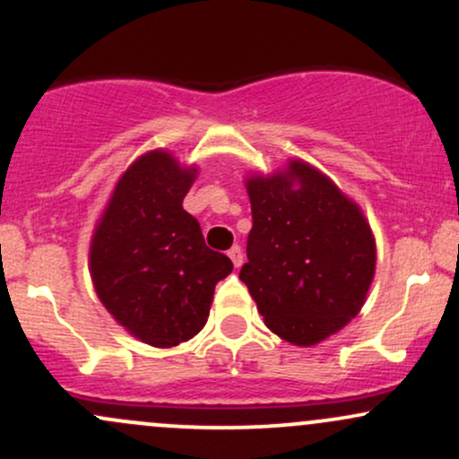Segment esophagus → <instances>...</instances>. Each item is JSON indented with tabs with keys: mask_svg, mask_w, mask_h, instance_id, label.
I'll return each mask as SVG.
<instances>
[{
	"mask_svg": "<svg viewBox=\"0 0 459 459\" xmlns=\"http://www.w3.org/2000/svg\"><path fill=\"white\" fill-rule=\"evenodd\" d=\"M229 256H230V261H233V265L235 267H239L241 263H244V252H241V247L239 246H233L229 250Z\"/></svg>",
	"mask_w": 459,
	"mask_h": 459,
	"instance_id": "34e87169",
	"label": "esophagus"
}]
</instances>
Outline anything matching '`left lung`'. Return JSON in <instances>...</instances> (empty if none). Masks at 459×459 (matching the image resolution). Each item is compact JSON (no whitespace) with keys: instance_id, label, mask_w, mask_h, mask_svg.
Wrapping results in <instances>:
<instances>
[{"instance_id":"8db88e82","label":"left lung","mask_w":459,"mask_h":459,"mask_svg":"<svg viewBox=\"0 0 459 459\" xmlns=\"http://www.w3.org/2000/svg\"><path fill=\"white\" fill-rule=\"evenodd\" d=\"M252 204L239 278L265 325L310 347L360 313L376 273V239L360 207L302 160L246 178Z\"/></svg>"}]
</instances>
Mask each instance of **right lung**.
I'll use <instances>...</instances> for the list:
<instances>
[{"mask_svg":"<svg viewBox=\"0 0 459 459\" xmlns=\"http://www.w3.org/2000/svg\"><path fill=\"white\" fill-rule=\"evenodd\" d=\"M198 175L168 151L138 157L116 183L91 241V276L108 313L152 347H175L207 324L215 284L233 272L204 246L183 198Z\"/></svg>","mask_w":459,"mask_h":459,"instance_id":"obj_1","label":"right lung"}]
</instances>
